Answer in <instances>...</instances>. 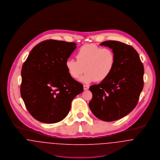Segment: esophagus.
I'll return each mask as SVG.
<instances>
[{"instance_id":"34e87169","label":"esophagus","mask_w":160,"mask_h":160,"mask_svg":"<svg viewBox=\"0 0 160 160\" xmlns=\"http://www.w3.org/2000/svg\"><path fill=\"white\" fill-rule=\"evenodd\" d=\"M88 85H83V89H84V90H88L89 89Z\"/></svg>"}]
</instances>
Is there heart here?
Masks as SVG:
<instances>
[{
    "instance_id": "b5f03b06",
    "label": "heart",
    "mask_w": 160,
    "mask_h": 160,
    "mask_svg": "<svg viewBox=\"0 0 160 160\" xmlns=\"http://www.w3.org/2000/svg\"><path fill=\"white\" fill-rule=\"evenodd\" d=\"M76 58L77 60H67L66 68L73 79H77L85 72L80 78L85 83L104 81L114 71L117 62L116 54L113 49L94 44L80 47Z\"/></svg>"
}]
</instances>
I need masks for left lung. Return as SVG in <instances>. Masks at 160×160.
Here are the masks:
<instances>
[{
    "label": "left lung",
    "instance_id": "left-lung-1",
    "mask_svg": "<svg viewBox=\"0 0 160 160\" xmlns=\"http://www.w3.org/2000/svg\"><path fill=\"white\" fill-rule=\"evenodd\" d=\"M100 45L114 50L117 62L106 80L89 87L92 98L89 107L99 119L113 122L124 117L137 106L143 87V66L139 54L129 45L115 40Z\"/></svg>",
    "mask_w": 160,
    "mask_h": 160
}]
</instances>
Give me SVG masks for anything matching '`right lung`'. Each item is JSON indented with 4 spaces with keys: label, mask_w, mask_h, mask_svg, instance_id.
<instances>
[{
    "label": "right lung",
    "mask_w": 160,
    "mask_h": 160,
    "mask_svg": "<svg viewBox=\"0 0 160 160\" xmlns=\"http://www.w3.org/2000/svg\"><path fill=\"white\" fill-rule=\"evenodd\" d=\"M76 43L46 40L36 45L21 69V98L30 114L45 123H55L69 113L83 85L68 73L66 62Z\"/></svg>",
    "instance_id": "add662e5"
}]
</instances>
